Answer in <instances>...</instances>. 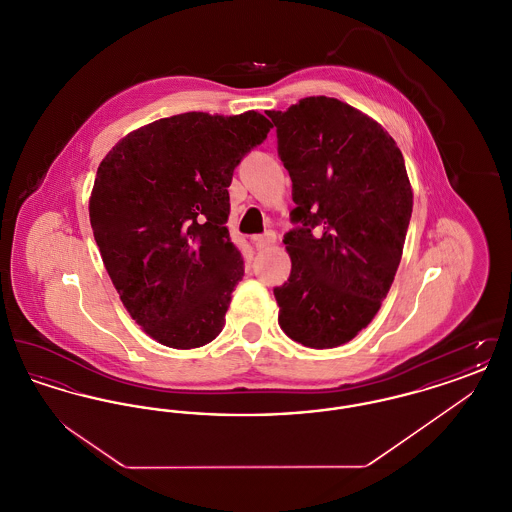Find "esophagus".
Segmentation results:
<instances>
[{"mask_svg": "<svg viewBox=\"0 0 512 512\" xmlns=\"http://www.w3.org/2000/svg\"><path fill=\"white\" fill-rule=\"evenodd\" d=\"M274 242H276V234H274L272 230H268L263 236H259V238L255 240V244H257L259 249H267L270 245H274Z\"/></svg>", "mask_w": 512, "mask_h": 512, "instance_id": "esophagus-1", "label": "esophagus"}]
</instances>
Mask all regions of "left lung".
I'll return each instance as SVG.
<instances>
[{
    "mask_svg": "<svg viewBox=\"0 0 512 512\" xmlns=\"http://www.w3.org/2000/svg\"><path fill=\"white\" fill-rule=\"evenodd\" d=\"M267 115L297 205L284 236L292 272L274 288L278 324L305 347L332 349L366 328L390 292L413 213L405 159L382 124L340 99H299Z\"/></svg>",
    "mask_w": 512,
    "mask_h": 512,
    "instance_id": "left-lung-1",
    "label": "left lung"
}]
</instances>
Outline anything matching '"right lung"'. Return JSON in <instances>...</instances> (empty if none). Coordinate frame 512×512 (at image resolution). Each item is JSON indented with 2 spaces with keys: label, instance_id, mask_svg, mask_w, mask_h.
<instances>
[{
  "label": "right lung",
  "instance_id": "add662e5",
  "mask_svg": "<svg viewBox=\"0 0 512 512\" xmlns=\"http://www.w3.org/2000/svg\"><path fill=\"white\" fill-rule=\"evenodd\" d=\"M270 128L257 111L182 113L130 132L99 163L94 238L122 305L153 340L194 349L219 336L244 276L226 228L228 186Z\"/></svg>",
  "mask_w": 512,
  "mask_h": 512
}]
</instances>
